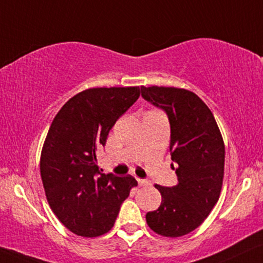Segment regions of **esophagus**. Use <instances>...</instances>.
<instances>
[{"instance_id": "34e87169", "label": "esophagus", "mask_w": 263, "mask_h": 263, "mask_svg": "<svg viewBox=\"0 0 263 263\" xmlns=\"http://www.w3.org/2000/svg\"><path fill=\"white\" fill-rule=\"evenodd\" d=\"M137 182H138V185L139 187H144V185H148L149 182L147 179H141V178H137Z\"/></svg>"}]
</instances>
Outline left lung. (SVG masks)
<instances>
[{"label":"left lung","mask_w":263,"mask_h":263,"mask_svg":"<svg viewBox=\"0 0 263 263\" xmlns=\"http://www.w3.org/2000/svg\"><path fill=\"white\" fill-rule=\"evenodd\" d=\"M142 97L161 109L170 122L172 168L178 184L155 188L161 194L158 210L145 215L149 227L164 237H182L210 214L223 182L224 144L208 105L195 93L175 87H141Z\"/></svg>","instance_id":"8db88e82"}]
</instances>
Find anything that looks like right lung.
<instances>
[{
	"label": "right lung",
	"instance_id": "add662e5",
	"mask_svg": "<svg viewBox=\"0 0 263 263\" xmlns=\"http://www.w3.org/2000/svg\"><path fill=\"white\" fill-rule=\"evenodd\" d=\"M138 97L137 86L89 88L69 99L53 119L40 170L49 206L72 233L98 237L110 231L137 185L132 176L102 174L96 154Z\"/></svg>",
	"mask_w": 263,
	"mask_h": 263
}]
</instances>
